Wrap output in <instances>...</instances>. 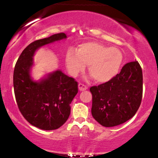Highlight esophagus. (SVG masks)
<instances>
[{
	"label": "esophagus",
	"mask_w": 158,
	"mask_h": 158,
	"mask_svg": "<svg viewBox=\"0 0 158 158\" xmlns=\"http://www.w3.org/2000/svg\"><path fill=\"white\" fill-rule=\"evenodd\" d=\"M78 88L80 90H85L86 89H88V86L84 85V84H83V83H79Z\"/></svg>",
	"instance_id": "obj_1"
}]
</instances>
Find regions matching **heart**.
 Here are the masks:
<instances>
[{"instance_id": "1", "label": "heart", "mask_w": 158, "mask_h": 158, "mask_svg": "<svg viewBox=\"0 0 158 158\" xmlns=\"http://www.w3.org/2000/svg\"><path fill=\"white\" fill-rule=\"evenodd\" d=\"M67 68L73 76L83 73L88 64V72L94 80L104 83L118 74L123 63V54L116 47L97 42L84 43L77 51L70 49L65 57Z\"/></svg>"}]
</instances>
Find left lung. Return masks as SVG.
<instances>
[{"label": "left lung", "mask_w": 158, "mask_h": 158, "mask_svg": "<svg viewBox=\"0 0 158 158\" xmlns=\"http://www.w3.org/2000/svg\"><path fill=\"white\" fill-rule=\"evenodd\" d=\"M92 116L106 127L122 124L135 115L143 91L142 68L137 61L125 64L114 78L90 88Z\"/></svg>", "instance_id": "left-lung-1"}]
</instances>
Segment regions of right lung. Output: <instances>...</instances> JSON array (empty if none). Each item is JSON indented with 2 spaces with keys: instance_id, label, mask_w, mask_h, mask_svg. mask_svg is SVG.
Masks as SVG:
<instances>
[{
  "instance_id": "obj_1",
  "label": "right lung",
  "mask_w": 158,
  "mask_h": 158,
  "mask_svg": "<svg viewBox=\"0 0 158 158\" xmlns=\"http://www.w3.org/2000/svg\"><path fill=\"white\" fill-rule=\"evenodd\" d=\"M66 37L58 33L34 41L23 49L15 65L14 88L19 111L28 122L44 130L57 129L68 120L70 104L78 92L77 82L60 70L39 83L33 81L29 73L32 57L40 47Z\"/></svg>"
}]
</instances>
